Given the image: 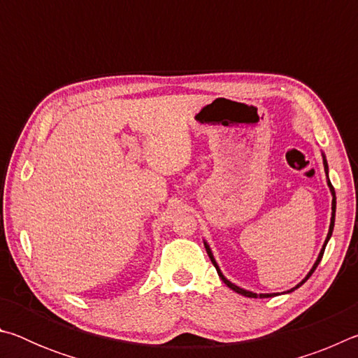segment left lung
Here are the masks:
<instances>
[{
    "mask_svg": "<svg viewBox=\"0 0 358 358\" xmlns=\"http://www.w3.org/2000/svg\"><path fill=\"white\" fill-rule=\"evenodd\" d=\"M324 156V155H322ZM324 169H325V173H327V178H329V166H327V161H325V156H324ZM327 183H329V186H330V191H331V196H333V201H331V221H330V229H329V234H327V238H325V243H324V246H322V250H320V252H319V257H317V260H316V264L313 265V268L310 270V273L306 275V278L305 280H303L300 284H296V286L294 287V289H290V290H287V292H292V290H295V289H299L303 282H305L308 278H310L313 273H314V270L317 268V265H319V262H320V259H322V256H324V251H325V246H327V243H329V240H330V237H331V232H333V227H335V210H336V197H335V189H333V186H331V183H330V180H327ZM205 245V250H207V254H208V257H210V260H211V264L215 265V268H216V271H217V275H220V278L221 280L224 281V284H226L227 287H230L232 290H235V292L237 294H241V295H245V296H250V299H257V296H260V299H268V296H275V295H278V294H254V292H250V290H245V289H241V287H238V286H235V284H232L230 282L229 280H226V278H224V275L221 273V270H220V266H217V264H216V260H215V257H213V254H211V250H210V246L207 245V243H203Z\"/></svg>",
    "mask_w": 358,
    "mask_h": 358,
    "instance_id": "obj_1",
    "label": "left lung"
}]
</instances>
